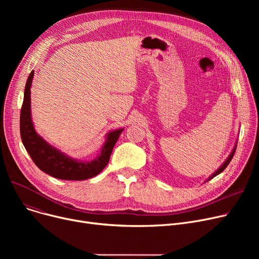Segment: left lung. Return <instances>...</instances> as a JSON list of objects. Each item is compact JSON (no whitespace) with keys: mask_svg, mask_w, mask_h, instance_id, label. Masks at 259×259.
Here are the masks:
<instances>
[{"mask_svg":"<svg viewBox=\"0 0 259 259\" xmlns=\"http://www.w3.org/2000/svg\"><path fill=\"white\" fill-rule=\"evenodd\" d=\"M236 146H237V144L235 145V147H234V149H233V151H232V153H231V154L229 155V157H228V158L226 159V161H225V162H224V164L222 165V167H221V168H220L219 170H217L216 172H214V173H213V174H212V175L210 176V178L208 179V181H210V180H212L213 178H215V176H216V175H219L220 173H222V172H223V171H224V170H225V169H226V168L228 167V165L230 164V161H231V160H232V158H233V156H234V153H235V150H236Z\"/></svg>","mask_w":259,"mask_h":259,"instance_id":"obj_1","label":"left lung"}]
</instances>
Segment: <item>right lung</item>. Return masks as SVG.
Wrapping results in <instances>:
<instances>
[{"label": "right lung", "mask_w": 259, "mask_h": 259, "mask_svg": "<svg viewBox=\"0 0 259 259\" xmlns=\"http://www.w3.org/2000/svg\"><path fill=\"white\" fill-rule=\"evenodd\" d=\"M33 73L32 70L26 81L20 116L21 139L27 152L29 153L38 169L56 179L65 181H84L94 178L107 166L113 147L122 129L107 134V140L102 148L100 156L91 161H78L66 156L56 148L47 144L36 134L33 128L30 112V87Z\"/></svg>", "instance_id": "1"}]
</instances>
